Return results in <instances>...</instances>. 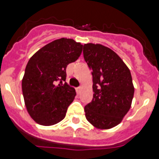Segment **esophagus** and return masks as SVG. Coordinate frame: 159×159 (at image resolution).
I'll use <instances>...</instances> for the list:
<instances>
[{"label":"esophagus","mask_w":159,"mask_h":159,"mask_svg":"<svg viewBox=\"0 0 159 159\" xmlns=\"http://www.w3.org/2000/svg\"><path fill=\"white\" fill-rule=\"evenodd\" d=\"M76 91H77V93L78 94H79L80 93H81V87L80 86V87H78L77 89H76Z\"/></svg>","instance_id":"34e87169"}]
</instances>
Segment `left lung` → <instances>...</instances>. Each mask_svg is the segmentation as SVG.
<instances>
[{"label": "left lung", "instance_id": "obj_1", "mask_svg": "<svg viewBox=\"0 0 159 159\" xmlns=\"http://www.w3.org/2000/svg\"><path fill=\"white\" fill-rule=\"evenodd\" d=\"M93 76V100L85 106V118L99 129L114 127L131 107L134 87L130 71L117 53L101 44L83 45Z\"/></svg>", "mask_w": 159, "mask_h": 159}]
</instances>
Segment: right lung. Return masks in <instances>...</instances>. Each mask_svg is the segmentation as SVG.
Returning <instances> with one entry per match:
<instances>
[{"label":"right lung","mask_w":159,"mask_h":159,"mask_svg":"<svg viewBox=\"0 0 159 159\" xmlns=\"http://www.w3.org/2000/svg\"><path fill=\"white\" fill-rule=\"evenodd\" d=\"M81 52L80 42L61 38L30 57L22 78V93L27 111L37 123L53 125L64 119L76 96L74 88L64 82L66 67L78 60Z\"/></svg>","instance_id":"1"}]
</instances>
